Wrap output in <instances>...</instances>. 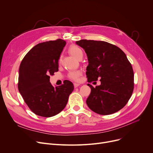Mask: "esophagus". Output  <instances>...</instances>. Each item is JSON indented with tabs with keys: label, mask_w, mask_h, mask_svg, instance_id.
<instances>
[{
	"label": "esophagus",
	"mask_w": 153,
	"mask_h": 153,
	"mask_svg": "<svg viewBox=\"0 0 153 153\" xmlns=\"http://www.w3.org/2000/svg\"><path fill=\"white\" fill-rule=\"evenodd\" d=\"M80 85V84H77V83H74V87L75 88H76V87H77L78 86H79Z\"/></svg>",
	"instance_id": "obj_1"
}]
</instances>
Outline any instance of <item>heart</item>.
<instances>
[{
  "label": "heart",
  "mask_w": 153,
  "mask_h": 153,
  "mask_svg": "<svg viewBox=\"0 0 153 153\" xmlns=\"http://www.w3.org/2000/svg\"><path fill=\"white\" fill-rule=\"evenodd\" d=\"M68 51L69 53L77 60L81 58H82L83 57V52L82 50L76 45L71 46L69 48ZM59 61H61V59ZM81 74L82 72L80 71H74L69 72V73L68 74V76L71 79L74 80L75 81H78L80 79V77H81Z\"/></svg>",
  "instance_id": "b5f03b06"
}]
</instances>
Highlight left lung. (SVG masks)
<instances>
[{
    "label": "left lung",
    "mask_w": 153,
    "mask_h": 153,
    "mask_svg": "<svg viewBox=\"0 0 153 153\" xmlns=\"http://www.w3.org/2000/svg\"><path fill=\"white\" fill-rule=\"evenodd\" d=\"M76 44L87 54V82L100 79L101 84L94 87L86 103L98 114H114L123 108L134 89V73L125 53L117 46L103 41L81 39Z\"/></svg>",
    "instance_id": "obj_1"
}]
</instances>
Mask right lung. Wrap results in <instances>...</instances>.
I'll list each match as a JSON object with an SVG mask.
<instances>
[{"mask_svg": "<svg viewBox=\"0 0 153 153\" xmlns=\"http://www.w3.org/2000/svg\"><path fill=\"white\" fill-rule=\"evenodd\" d=\"M66 45L61 39L39 43L27 53L19 68L18 89L29 108L38 116L51 117L65 108L74 90L71 81L54 87L50 76L58 71V60Z\"/></svg>", "mask_w": 153, "mask_h": 153, "instance_id": "obj_1", "label": "right lung"}]
</instances>
